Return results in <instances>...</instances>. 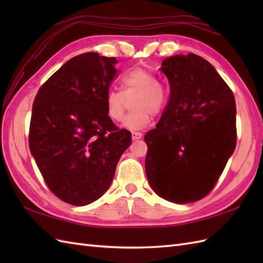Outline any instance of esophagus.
Instances as JSON below:
<instances>
[{
  "instance_id": "esophagus-1",
  "label": "esophagus",
  "mask_w": 263,
  "mask_h": 263,
  "mask_svg": "<svg viewBox=\"0 0 263 263\" xmlns=\"http://www.w3.org/2000/svg\"><path fill=\"white\" fill-rule=\"evenodd\" d=\"M142 138V133L141 132H138V131H135L132 132V139L133 140H139V139Z\"/></svg>"
}]
</instances>
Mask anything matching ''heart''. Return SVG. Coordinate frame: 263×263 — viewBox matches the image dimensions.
Returning <instances> with one entry per match:
<instances>
[{
    "instance_id": "1",
    "label": "heart",
    "mask_w": 263,
    "mask_h": 263,
    "mask_svg": "<svg viewBox=\"0 0 263 263\" xmlns=\"http://www.w3.org/2000/svg\"><path fill=\"white\" fill-rule=\"evenodd\" d=\"M122 90L109 89L106 92V111L113 122H120L125 113L127 99H131L133 109L124 121L123 126L128 130H140L149 125L153 114L158 115L164 110L167 97L164 87L152 71L135 68L121 76Z\"/></svg>"
}]
</instances>
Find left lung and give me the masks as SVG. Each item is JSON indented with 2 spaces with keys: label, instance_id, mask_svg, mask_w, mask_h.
Returning a JSON list of instances; mask_svg holds the SVG:
<instances>
[{
  "label": "left lung",
  "instance_id": "8db88e82",
  "mask_svg": "<svg viewBox=\"0 0 263 263\" xmlns=\"http://www.w3.org/2000/svg\"><path fill=\"white\" fill-rule=\"evenodd\" d=\"M160 70L171 95L156 128L144 136L147 178L160 198L194 202L210 193L235 150V99L199 55L167 58Z\"/></svg>",
  "mask_w": 263,
  "mask_h": 263
}]
</instances>
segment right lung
<instances>
[{
    "label": "right lung",
    "mask_w": 263,
    "mask_h": 263,
    "mask_svg": "<svg viewBox=\"0 0 263 263\" xmlns=\"http://www.w3.org/2000/svg\"><path fill=\"white\" fill-rule=\"evenodd\" d=\"M115 58L89 52L72 58L39 88L32 104L29 148L49 190L73 205L107 191L131 132L106 111Z\"/></svg>",
    "instance_id": "1"
}]
</instances>
